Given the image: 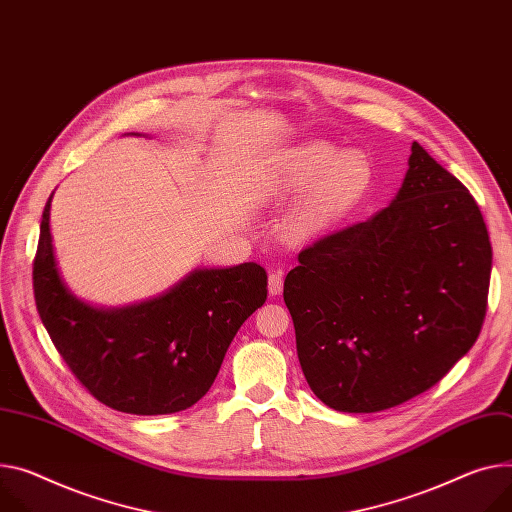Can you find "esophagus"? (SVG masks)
Segmentation results:
<instances>
[{
    "label": "esophagus",
    "instance_id": "esophagus-1",
    "mask_svg": "<svg viewBox=\"0 0 512 512\" xmlns=\"http://www.w3.org/2000/svg\"><path fill=\"white\" fill-rule=\"evenodd\" d=\"M268 293L281 295L283 293V270L277 268L268 274Z\"/></svg>",
    "mask_w": 512,
    "mask_h": 512
}]
</instances>
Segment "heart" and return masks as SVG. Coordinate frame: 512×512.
I'll list each match as a JSON object with an SVG mask.
<instances>
[{"instance_id": "obj_1", "label": "heart", "mask_w": 512, "mask_h": 512, "mask_svg": "<svg viewBox=\"0 0 512 512\" xmlns=\"http://www.w3.org/2000/svg\"><path fill=\"white\" fill-rule=\"evenodd\" d=\"M371 180V168L357 151L336 153L326 143L303 145L279 164L274 190L281 194L305 192L289 225L299 238L334 227L359 203Z\"/></svg>"}]
</instances>
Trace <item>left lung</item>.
<instances>
[{
	"label": "left lung",
	"mask_w": 512,
	"mask_h": 512,
	"mask_svg": "<svg viewBox=\"0 0 512 512\" xmlns=\"http://www.w3.org/2000/svg\"><path fill=\"white\" fill-rule=\"evenodd\" d=\"M408 166L389 207L301 250L285 279L303 375L338 412L416 398L486 318L492 246L478 203L416 141Z\"/></svg>",
	"instance_id": "obj_1"
}]
</instances>
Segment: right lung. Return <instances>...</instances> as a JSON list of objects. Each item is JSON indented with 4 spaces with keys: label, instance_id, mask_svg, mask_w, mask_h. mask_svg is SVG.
<instances>
[{
    "label": "right lung",
    "instance_id": "obj_1",
    "mask_svg": "<svg viewBox=\"0 0 512 512\" xmlns=\"http://www.w3.org/2000/svg\"><path fill=\"white\" fill-rule=\"evenodd\" d=\"M32 266L34 301L55 348L92 396L112 410L155 416L199 402L240 326L266 301L256 262L194 270L166 295L123 309H96L59 277L49 211Z\"/></svg>",
    "mask_w": 512,
    "mask_h": 512
}]
</instances>
